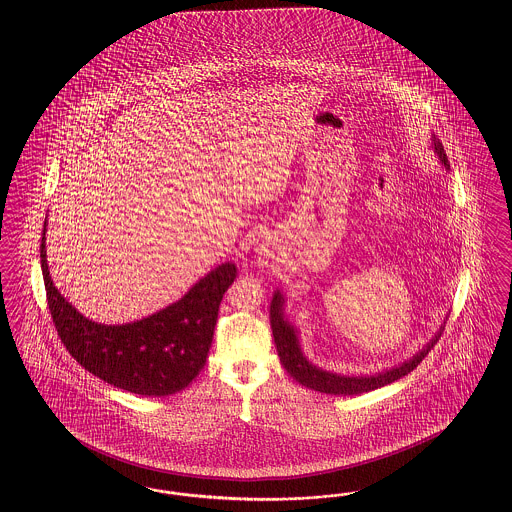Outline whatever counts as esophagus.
<instances>
[{
	"label": "esophagus",
	"mask_w": 512,
	"mask_h": 512,
	"mask_svg": "<svg viewBox=\"0 0 512 512\" xmlns=\"http://www.w3.org/2000/svg\"><path fill=\"white\" fill-rule=\"evenodd\" d=\"M259 261H261V264H270V261H272V253L266 248L259 249Z\"/></svg>",
	"instance_id": "34e87169"
}]
</instances>
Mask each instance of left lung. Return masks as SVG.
<instances>
[{
    "label": "left lung",
    "mask_w": 512,
    "mask_h": 512,
    "mask_svg": "<svg viewBox=\"0 0 512 512\" xmlns=\"http://www.w3.org/2000/svg\"><path fill=\"white\" fill-rule=\"evenodd\" d=\"M434 150L439 161L445 165V169L450 171L449 159L443 150V144L439 140H434ZM285 306V298L276 291L270 302V326H272V334H274V343L278 347L279 360L283 364V368L287 373L296 379L302 387L317 390V392H325V394H334V396H355L362 392H370L375 388L385 387L394 381H398L403 375L413 372L422 358L426 357L435 343L441 338V330L435 334L432 340L426 343V347H422L413 358H409L407 362H402L390 370L375 373V375H358V377H349V375H340V373L326 372L317 366H313L308 358L304 357L298 336H296V328L285 319L283 313Z\"/></svg>",
    "instance_id": "left-lung-1"
}]
</instances>
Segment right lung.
I'll list each match as a JSON object with an SVG mask.
<instances>
[{
    "label": "right lung",
    "mask_w": 512,
    "mask_h": 512,
    "mask_svg": "<svg viewBox=\"0 0 512 512\" xmlns=\"http://www.w3.org/2000/svg\"><path fill=\"white\" fill-rule=\"evenodd\" d=\"M45 233L47 221L41 268L48 310L69 355L105 383L133 394L169 396L184 390L206 364L219 304L236 279V266L219 264L178 302L154 315L125 325H101L78 313L54 287Z\"/></svg>",
    "instance_id": "right-lung-1"
}]
</instances>
